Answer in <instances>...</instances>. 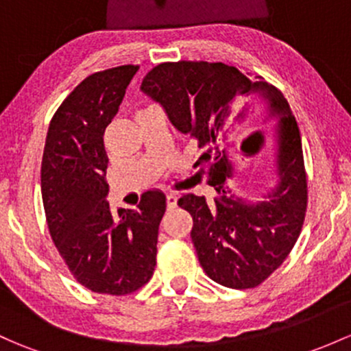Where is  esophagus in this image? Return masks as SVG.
<instances>
[{
	"label": "esophagus",
	"mask_w": 351,
	"mask_h": 351,
	"mask_svg": "<svg viewBox=\"0 0 351 351\" xmlns=\"http://www.w3.org/2000/svg\"><path fill=\"white\" fill-rule=\"evenodd\" d=\"M176 202H178V197H176V193L166 195V204H168V208H175Z\"/></svg>",
	"instance_id": "34e87169"
}]
</instances>
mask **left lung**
<instances>
[{"label": "left lung", "mask_w": 351, "mask_h": 351, "mask_svg": "<svg viewBox=\"0 0 351 351\" xmlns=\"http://www.w3.org/2000/svg\"><path fill=\"white\" fill-rule=\"evenodd\" d=\"M141 90L202 149L193 168L212 191L183 195L178 205L193 217L190 235L205 274L232 289L259 286L293 250L308 205L301 134L287 101L274 86L222 62L160 64L146 73ZM239 98H256L260 119L276 129L278 183L256 204L230 185L233 164L224 143L231 133L224 123Z\"/></svg>", "instance_id": "left-lung-1"}]
</instances>
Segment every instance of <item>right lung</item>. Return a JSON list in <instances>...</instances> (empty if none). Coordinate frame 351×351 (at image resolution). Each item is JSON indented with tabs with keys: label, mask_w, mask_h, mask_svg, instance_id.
<instances>
[{
	"label": "right lung",
	"mask_w": 351,
	"mask_h": 351,
	"mask_svg": "<svg viewBox=\"0 0 351 351\" xmlns=\"http://www.w3.org/2000/svg\"><path fill=\"white\" fill-rule=\"evenodd\" d=\"M138 65L84 79L53 114L42 160V200L55 247L77 282L124 296L153 278L166 197L143 193L138 208L112 212L106 200L104 131L119 110Z\"/></svg>",
	"instance_id": "obj_1"
}]
</instances>
